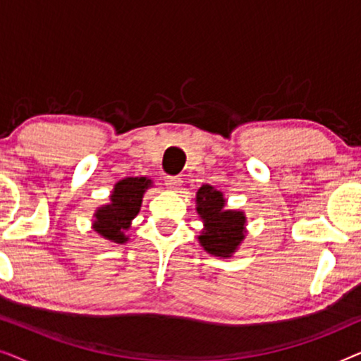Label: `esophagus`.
I'll use <instances>...</instances> for the list:
<instances>
[{
  "mask_svg": "<svg viewBox=\"0 0 361 361\" xmlns=\"http://www.w3.org/2000/svg\"><path fill=\"white\" fill-rule=\"evenodd\" d=\"M166 187L167 189L174 190V192H179L182 189V180L179 179V177H167L166 179Z\"/></svg>",
  "mask_w": 361,
  "mask_h": 361,
  "instance_id": "esophagus-1",
  "label": "esophagus"
}]
</instances>
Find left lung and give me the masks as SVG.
I'll return each mask as SVG.
<instances>
[{"label":"left lung","mask_w":361,"mask_h":361,"mask_svg":"<svg viewBox=\"0 0 361 361\" xmlns=\"http://www.w3.org/2000/svg\"><path fill=\"white\" fill-rule=\"evenodd\" d=\"M195 210L204 224L197 236L202 248L215 258H231L248 231L245 212L226 209L225 195L214 185H202L197 190Z\"/></svg>","instance_id":"obj_1"}]
</instances>
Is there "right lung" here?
Listing matches in <instances>:
<instances>
[{
	"instance_id": "1",
	"label": "right lung",
	"mask_w": 361,
	"mask_h": 361,
	"mask_svg": "<svg viewBox=\"0 0 361 361\" xmlns=\"http://www.w3.org/2000/svg\"><path fill=\"white\" fill-rule=\"evenodd\" d=\"M149 187H152L149 177H125L118 180L113 185L110 202L98 207L93 214V231L111 243L125 245L130 240L126 231L140 214L142 197Z\"/></svg>"
}]
</instances>
